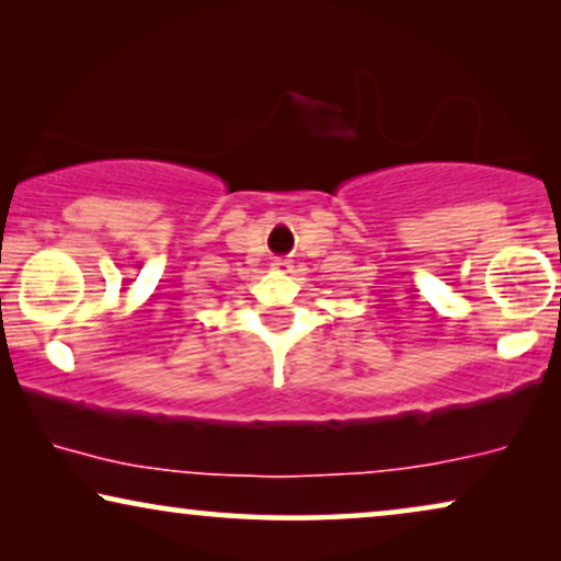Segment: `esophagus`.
Returning a JSON list of instances; mask_svg holds the SVG:
<instances>
[{
	"label": "esophagus",
	"instance_id": "1",
	"mask_svg": "<svg viewBox=\"0 0 561 561\" xmlns=\"http://www.w3.org/2000/svg\"><path fill=\"white\" fill-rule=\"evenodd\" d=\"M290 260H286V257H275L273 260V271H278V273H288L290 271Z\"/></svg>",
	"mask_w": 561,
	"mask_h": 561
}]
</instances>
